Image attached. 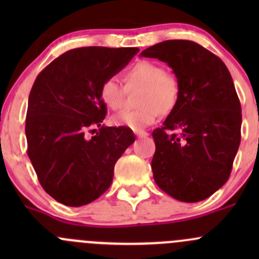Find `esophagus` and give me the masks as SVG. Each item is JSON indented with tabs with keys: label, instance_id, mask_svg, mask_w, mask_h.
<instances>
[{
	"label": "esophagus",
	"instance_id": "obj_1",
	"mask_svg": "<svg viewBox=\"0 0 259 259\" xmlns=\"http://www.w3.org/2000/svg\"><path fill=\"white\" fill-rule=\"evenodd\" d=\"M135 135H137L138 138H146L149 134L146 132H143V130H138V132H135Z\"/></svg>",
	"mask_w": 259,
	"mask_h": 259
}]
</instances>
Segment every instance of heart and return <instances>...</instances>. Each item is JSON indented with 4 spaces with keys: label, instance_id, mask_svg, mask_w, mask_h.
<instances>
[{
    "label": "heart",
    "instance_id": "obj_1",
    "mask_svg": "<svg viewBox=\"0 0 259 259\" xmlns=\"http://www.w3.org/2000/svg\"><path fill=\"white\" fill-rule=\"evenodd\" d=\"M126 89L142 88L137 110H125L115 115L111 122L116 126L142 130L154 124L159 113L168 114L176 108L179 99V82L174 75L153 61H139L125 72ZM125 89L115 77L101 83L100 99L106 108L119 110L124 103Z\"/></svg>",
    "mask_w": 259,
    "mask_h": 259
}]
</instances>
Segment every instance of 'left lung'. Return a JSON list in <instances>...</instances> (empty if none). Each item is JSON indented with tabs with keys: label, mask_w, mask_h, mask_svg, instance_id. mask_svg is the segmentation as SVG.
<instances>
[{
	"label": "left lung",
	"mask_w": 259,
	"mask_h": 259,
	"mask_svg": "<svg viewBox=\"0 0 259 259\" xmlns=\"http://www.w3.org/2000/svg\"><path fill=\"white\" fill-rule=\"evenodd\" d=\"M143 57L166 62L179 82V99L163 127L153 132L154 180L180 202L207 199L223 187L241 143L242 109L224 62L188 40L150 46Z\"/></svg>",
	"instance_id": "8db88e82"
}]
</instances>
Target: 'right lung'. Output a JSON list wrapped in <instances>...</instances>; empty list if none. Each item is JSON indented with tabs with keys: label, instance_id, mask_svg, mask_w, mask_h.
I'll use <instances>...</instances> for the list:
<instances>
[{
	"label": "right lung",
	"instance_id": "right-lung-1",
	"mask_svg": "<svg viewBox=\"0 0 259 259\" xmlns=\"http://www.w3.org/2000/svg\"><path fill=\"white\" fill-rule=\"evenodd\" d=\"M138 48L70 50L38 74L28 96L27 154L40 184L55 200L81 207L113 183L114 166L135 142L133 130L105 126L101 83L121 71ZM99 132L91 138L85 133Z\"/></svg>",
	"mask_w": 259,
	"mask_h": 259
}]
</instances>
